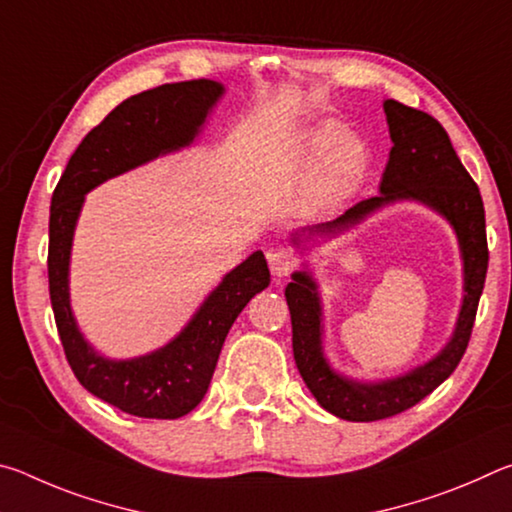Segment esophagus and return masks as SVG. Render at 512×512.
Returning <instances> with one entry per match:
<instances>
[{"label": "esophagus", "instance_id": "obj_1", "mask_svg": "<svg viewBox=\"0 0 512 512\" xmlns=\"http://www.w3.org/2000/svg\"><path fill=\"white\" fill-rule=\"evenodd\" d=\"M298 257L291 253V250H275V253L268 255V266H271V273L277 277H287L298 268Z\"/></svg>", "mask_w": 512, "mask_h": 512}]
</instances>
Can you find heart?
I'll use <instances>...</instances> for the list:
<instances>
[{
  "label": "heart",
  "instance_id": "1",
  "mask_svg": "<svg viewBox=\"0 0 512 512\" xmlns=\"http://www.w3.org/2000/svg\"><path fill=\"white\" fill-rule=\"evenodd\" d=\"M309 158L320 167V185L329 196L350 194L368 169V151L357 137H345L339 128L318 131L309 149Z\"/></svg>",
  "mask_w": 512,
  "mask_h": 512
}]
</instances>
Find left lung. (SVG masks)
<instances>
[{"instance_id":"1","label":"left lung","mask_w":512,"mask_h":512,"mask_svg":"<svg viewBox=\"0 0 512 512\" xmlns=\"http://www.w3.org/2000/svg\"><path fill=\"white\" fill-rule=\"evenodd\" d=\"M393 149L388 158L381 194L359 201L339 219L327 223V232L348 228L363 216L395 198H418L445 214L456 228L465 262V300L454 339L427 366L384 384H354L334 375L320 352V307L316 284L307 273H296L284 296L293 327V357L311 395L325 411L352 422H375L411 409L452 375L470 343L476 309L488 273V239L481 192L458 160L449 135L438 119L400 101H384Z\"/></svg>"}]
</instances>
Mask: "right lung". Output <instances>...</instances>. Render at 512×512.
Returning <instances> with one entry per match:
<instances>
[{
    "label": "right lung",
    "instance_id": "add662e5",
    "mask_svg": "<svg viewBox=\"0 0 512 512\" xmlns=\"http://www.w3.org/2000/svg\"><path fill=\"white\" fill-rule=\"evenodd\" d=\"M221 92V83L201 79L167 83L121 101L76 146L51 196L49 298L65 359L83 388L137 418L173 420L196 409L232 323L248 300L268 287L271 273L257 250L223 277L192 323L167 348L133 361H108L83 341L69 309L67 266L76 216L92 187L192 142Z\"/></svg>",
    "mask_w": 512,
    "mask_h": 512
}]
</instances>
